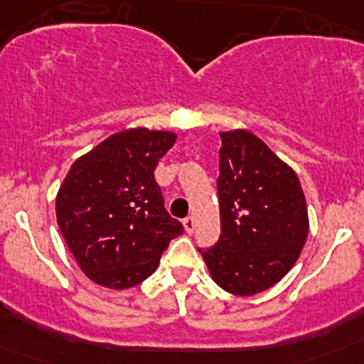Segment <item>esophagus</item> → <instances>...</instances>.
<instances>
[{
  "instance_id": "34e87169",
  "label": "esophagus",
  "mask_w": 364,
  "mask_h": 364,
  "mask_svg": "<svg viewBox=\"0 0 364 364\" xmlns=\"http://www.w3.org/2000/svg\"><path fill=\"white\" fill-rule=\"evenodd\" d=\"M184 228L188 233H193V230H195V217H186L184 218Z\"/></svg>"
}]
</instances>
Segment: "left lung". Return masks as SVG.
<instances>
[{"mask_svg":"<svg viewBox=\"0 0 364 364\" xmlns=\"http://www.w3.org/2000/svg\"><path fill=\"white\" fill-rule=\"evenodd\" d=\"M217 178L220 237L204 257L213 281L233 295L277 284L297 262L308 237L301 182L259 136L220 133Z\"/></svg>","mask_w":364,"mask_h":364,"instance_id":"obj_1","label":"left lung"}]
</instances>
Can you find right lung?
<instances>
[{
    "label": "right lung",
    "instance_id": "right-lung-1",
    "mask_svg": "<svg viewBox=\"0 0 364 364\" xmlns=\"http://www.w3.org/2000/svg\"><path fill=\"white\" fill-rule=\"evenodd\" d=\"M169 131L127 129L80 156L56 197V218L82 272L96 284L125 290L156 269L184 226L167 213L154 180L175 144Z\"/></svg>",
    "mask_w": 364,
    "mask_h": 364
}]
</instances>
